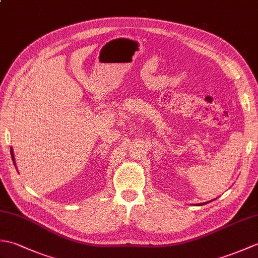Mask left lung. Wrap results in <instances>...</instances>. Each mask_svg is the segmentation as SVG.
<instances>
[{
  "mask_svg": "<svg viewBox=\"0 0 258 258\" xmlns=\"http://www.w3.org/2000/svg\"><path fill=\"white\" fill-rule=\"evenodd\" d=\"M204 204H206V203H204ZM200 205H203V204H200Z\"/></svg>",
  "mask_w": 258,
  "mask_h": 258,
  "instance_id": "8db88e82",
  "label": "left lung"
}]
</instances>
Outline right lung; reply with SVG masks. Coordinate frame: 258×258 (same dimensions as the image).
Wrapping results in <instances>:
<instances>
[{"label": "right lung", "mask_w": 258, "mask_h": 258, "mask_svg": "<svg viewBox=\"0 0 258 258\" xmlns=\"http://www.w3.org/2000/svg\"><path fill=\"white\" fill-rule=\"evenodd\" d=\"M11 155H12V160H13V163H15V160H14V155H13V152H12V149H11Z\"/></svg>", "instance_id": "add662e5"}]
</instances>
